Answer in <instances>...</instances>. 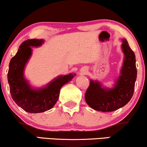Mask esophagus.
Masks as SVG:
<instances>
[{
    "label": "esophagus",
    "mask_w": 147,
    "mask_h": 147,
    "mask_svg": "<svg viewBox=\"0 0 147 147\" xmlns=\"http://www.w3.org/2000/svg\"><path fill=\"white\" fill-rule=\"evenodd\" d=\"M81 72H82V74H86V73H87V70H86V69H82V70H81Z\"/></svg>",
    "instance_id": "esophagus-1"
}]
</instances>
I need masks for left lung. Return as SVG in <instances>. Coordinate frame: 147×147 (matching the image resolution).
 I'll return each instance as SVG.
<instances>
[{"mask_svg":"<svg viewBox=\"0 0 147 147\" xmlns=\"http://www.w3.org/2000/svg\"><path fill=\"white\" fill-rule=\"evenodd\" d=\"M122 42L123 63L114 86L106 87L98 80H90L85 100L94 110L101 112L116 111L127 105L133 96L137 75L135 55L125 38L122 39Z\"/></svg>","mask_w":147,"mask_h":147,"instance_id":"left-lung-1","label":"left lung"}]
</instances>
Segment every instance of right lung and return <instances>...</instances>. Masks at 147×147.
<instances>
[{
  "mask_svg": "<svg viewBox=\"0 0 147 147\" xmlns=\"http://www.w3.org/2000/svg\"><path fill=\"white\" fill-rule=\"evenodd\" d=\"M44 42L43 39L25 40L9 63L7 77L12 98L18 107L30 113H42L52 109L59 99L62 86L76 75L74 73L59 75L42 87L31 86L25 78L24 70L32 56V48L42 46Z\"/></svg>",
  "mask_w": 147,
  "mask_h": 147,
  "instance_id": "obj_1",
  "label": "right lung"
}]
</instances>
